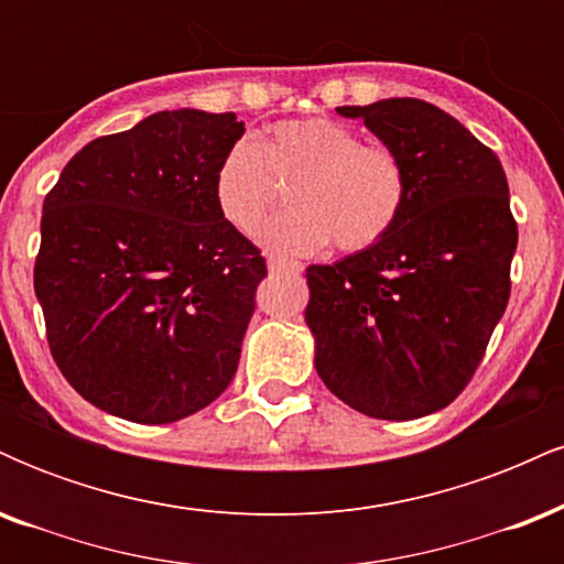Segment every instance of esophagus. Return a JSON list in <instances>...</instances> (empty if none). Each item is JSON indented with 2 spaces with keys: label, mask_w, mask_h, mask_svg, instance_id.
Here are the masks:
<instances>
[{
  "label": "esophagus",
  "mask_w": 564,
  "mask_h": 564,
  "mask_svg": "<svg viewBox=\"0 0 564 564\" xmlns=\"http://www.w3.org/2000/svg\"><path fill=\"white\" fill-rule=\"evenodd\" d=\"M268 268H270V273H300L302 270V264L300 262H294V260H286V257H278V254H270L268 257Z\"/></svg>",
  "instance_id": "esophagus-1"
}]
</instances>
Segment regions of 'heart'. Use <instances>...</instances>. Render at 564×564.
I'll return each mask as SVG.
<instances>
[{"instance_id":"b5f03b06","label":"heart","mask_w":564,"mask_h":564,"mask_svg":"<svg viewBox=\"0 0 564 564\" xmlns=\"http://www.w3.org/2000/svg\"><path fill=\"white\" fill-rule=\"evenodd\" d=\"M286 187L294 209L264 228L270 249L315 254L334 241L345 254H358L394 230L411 183L398 151L315 116L278 121L262 142H232L217 164L215 204L225 223L254 236Z\"/></svg>"}]
</instances>
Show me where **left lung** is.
<instances>
[{"mask_svg":"<svg viewBox=\"0 0 564 564\" xmlns=\"http://www.w3.org/2000/svg\"><path fill=\"white\" fill-rule=\"evenodd\" d=\"M364 119L408 170V204L384 241L310 264L315 368L341 403L408 422L451 405L507 310L517 223L501 161L432 102L336 108Z\"/></svg>","mask_w":564,"mask_h":564,"instance_id":"obj_1","label":"left lung"}]
</instances>
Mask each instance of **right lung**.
Masks as SVG:
<instances>
[{
	"mask_svg": "<svg viewBox=\"0 0 564 564\" xmlns=\"http://www.w3.org/2000/svg\"><path fill=\"white\" fill-rule=\"evenodd\" d=\"M236 113L161 111L82 148L44 198L34 291L57 368L138 424L228 390L268 264L215 204Z\"/></svg>",
	"mask_w": 564,
	"mask_h": 564,
	"instance_id": "1",
	"label": "right lung"
}]
</instances>
